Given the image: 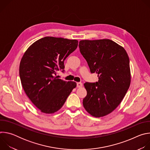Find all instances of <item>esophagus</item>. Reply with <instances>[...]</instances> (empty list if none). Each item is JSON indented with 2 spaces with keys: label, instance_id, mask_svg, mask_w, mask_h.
Here are the masks:
<instances>
[{
  "label": "esophagus",
  "instance_id": "obj_1",
  "mask_svg": "<svg viewBox=\"0 0 150 150\" xmlns=\"http://www.w3.org/2000/svg\"><path fill=\"white\" fill-rule=\"evenodd\" d=\"M76 87L78 88H81L82 87V82H77Z\"/></svg>",
  "mask_w": 150,
  "mask_h": 150
}]
</instances>
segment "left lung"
Masks as SVG:
<instances>
[{"label": "left lung", "instance_id": "1", "mask_svg": "<svg viewBox=\"0 0 150 150\" xmlns=\"http://www.w3.org/2000/svg\"><path fill=\"white\" fill-rule=\"evenodd\" d=\"M79 47L91 73L98 77L96 82L84 83L87 94L83 105L94 117L105 116L119 105L129 88V57L122 46L109 39L81 40Z\"/></svg>", "mask_w": 150, "mask_h": 150}]
</instances>
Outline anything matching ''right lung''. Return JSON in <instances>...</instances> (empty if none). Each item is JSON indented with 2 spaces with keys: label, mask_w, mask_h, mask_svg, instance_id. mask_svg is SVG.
<instances>
[{
  "label": "right lung",
  "mask_w": 150,
  "mask_h": 150,
  "mask_svg": "<svg viewBox=\"0 0 150 150\" xmlns=\"http://www.w3.org/2000/svg\"><path fill=\"white\" fill-rule=\"evenodd\" d=\"M78 41L53 37L42 38L30 46L19 65L21 84L32 103L45 113L59 110L76 87L74 81L56 76L64 72V61L78 47Z\"/></svg>",
  "instance_id": "obj_1"
}]
</instances>
